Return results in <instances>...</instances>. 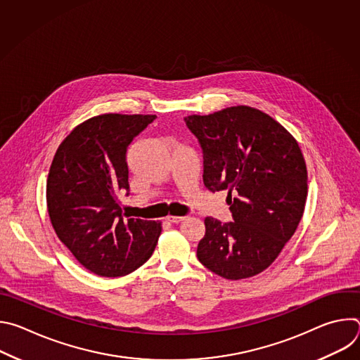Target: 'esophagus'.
<instances>
[{
  "label": "esophagus",
  "instance_id": "obj_1",
  "mask_svg": "<svg viewBox=\"0 0 360 360\" xmlns=\"http://www.w3.org/2000/svg\"><path fill=\"white\" fill-rule=\"evenodd\" d=\"M185 219V217H167V221H169V222H172V224H179V222H182Z\"/></svg>",
  "mask_w": 360,
  "mask_h": 360
}]
</instances>
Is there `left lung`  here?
<instances>
[{"label": "left lung", "instance_id": "1", "mask_svg": "<svg viewBox=\"0 0 360 360\" xmlns=\"http://www.w3.org/2000/svg\"><path fill=\"white\" fill-rule=\"evenodd\" d=\"M203 153V185L228 191L233 222L205 218L199 262L225 279L264 272L295 233L307 196L296 139L272 117L246 105L189 115Z\"/></svg>", "mask_w": 360, "mask_h": 360}]
</instances>
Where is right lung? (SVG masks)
Here are the masks:
<instances>
[{
	"label": "right lung",
	"mask_w": 360,
	"mask_h": 360,
	"mask_svg": "<svg viewBox=\"0 0 360 360\" xmlns=\"http://www.w3.org/2000/svg\"><path fill=\"white\" fill-rule=\"evenodd\" d=\"M157 115L104 114L86 120L58 146L46 179L56 233L98 276H124L155 250L162 226L122 217L118 193H129L128 146Z\"/></svg>",
	"instance_id": "add662e5"
}]
</instances>
